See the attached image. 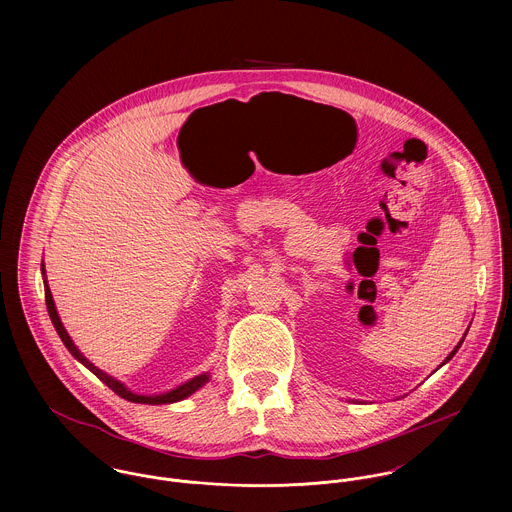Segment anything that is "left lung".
Masks as SVG:
<instances>
[{"label": "left lung", "mask_w": 512, "mask_h": 512, "mask_svg": "<svg viewBox=\"0 0 512 512\" xmlns=\"http://www.w3.org/2000/svg\"><path fill=\"white\" fill-rule=\"evenodd\" d=\"M465 335H467V333H465ZM463 339H465V337H463ZM463 339H461V341H459V343H457V347H455V349H453V351H451V353H449V355H447V359H445V361H443V363H441V365H445V363H447V361H451V357H453V355H455V353H457V349H459V347H461V343H463ZM439 365V366H441Z\"/></svg>", "instance_id": "8db88e82"}]
</instances>
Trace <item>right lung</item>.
I'll return each mask as SVG.
<instances>
[{"label": "right lung", "instance_id": "right-lung-1", "mask_svg": "<svg viewBox=\"0 0 512 512\" xmlns=\"http://www.w3.org/2000/svg\"><path fill=\"white\" fill-rule=\"evenodd\" d=\"M41 274H43V284H45L47 311H49V317H51V321H53V325H55V329H57L61 341L65 343V347L69 349V353L73 355L78 363H82L92 374H96V376H98L110 390H114L120 398H124V400H128V402H136V404H151V406H157V404H173V402H181V400L189 398L191 394H195L199 388H203V386L211 380V372H203V374H199V376H195V378H191V380H187V382L175 386L173 390L163 392V394H136V392H132L124 382H120L118 378H114V376H110L108 372L100 370L98 366L92 365V363L78 351V347L74 345L71 335H69L67 329L63 327V321H61V317H59V313H57V307H55V301H53V293L49 290L47 276H45V264H41Z\"/></svg>", "mask_w": 512, "mask_h": 512}]
</instances>
